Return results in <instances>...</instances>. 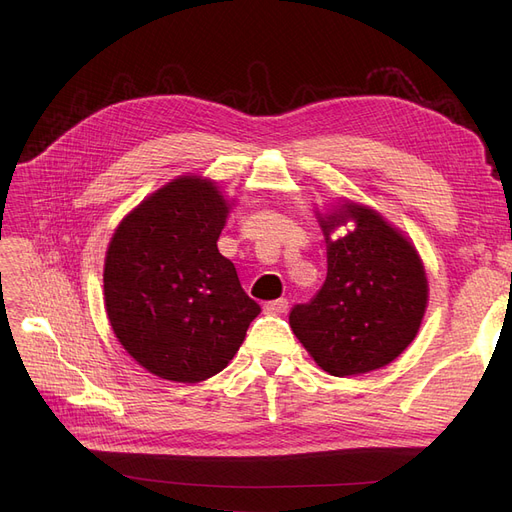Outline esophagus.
<instances>
[{"instance_id":"1","label":"esophagus","mask_w":512,"mask_h":512,"mask_svg":"<svg viewBox=\"0 0 512 512\" xmlns=\"http://www.w3.org/2000/svg\"><path fill=\"white\" fill-rule=\"evenodd\" d=\"M286 309H288V299H284V297L265 303V312H267V314H273V316L286 314Z\"/></svg>"}]
</instances>
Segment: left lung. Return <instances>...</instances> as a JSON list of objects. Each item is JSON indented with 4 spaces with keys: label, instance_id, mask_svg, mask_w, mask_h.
I'll list each match as a JSON object with an SVG mask.
<instances>
[{
    "label": "left lung",
    "instance_id": "obj_1",
    "mask_svg": "<svg viewBox=\"0 0 512 512\" xmlns=\"http://www.w3.org/2000/svg\"><path fill=\"white\" fill-rule=\"evenodd\" d=\"M348 219L355 230L331 242L330 230ZM322 232L329 243L327 280L312 301L292 307L294 335L337 378L389 365L410 346L425 316L421 258L380 213L354 203L322 218Z\"/></svg>",
    "mask_w": 512,
    "mask_h": 512
}]
</instances>
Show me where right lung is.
I'll return each instance as SVG.
<instances>
[{
  "label": "right lung",
  "instance_id": "right-lung-1",
  "mask_svg": "<svg viewBox=\"0 0 512 512\" xmlns=\"http://www.w3.org/2000/svg\"><path fill=\"white\" fill-rule=\"evenodd\" d=\"M226 215L211 181L179 177L128 213L108 245V320L134 361L164 380L218 374L260 314L218 250Z\"/></svg>",
  "mask_w": 512,
  "mask_h": 512
}]
</instances>
